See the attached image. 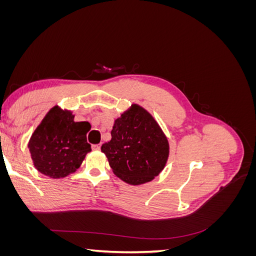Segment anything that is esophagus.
Here are the masks:
<instances>
[{
  "instance_id": "esophagus-1",
  "label": "esophagus",
  "mask_w": 256,
  "mask_h": 256,
  "mask_svg": "<svg viewBox=\"0 0 256 256\" xmlns=\"http://www.w3.org/2000/svg\"><path fill=\"white\" fill-rule=\"evenodd\" d=\"M92 147V150H100V144H94Z\"/></svg>"
}]
</instances>
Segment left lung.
Here are the masks:
<instances>
[{"label": "left lung", "instance_id": "obj_1", "mask_svg": "<svg viewBox=\"0 0 256 256\" xmlns=\"http://www.w3.org/2000/svg\"><path fill=\"white\" fill-rule=\"evenodd\" d=\"M111 140L102 144L114 174L130 184L154 180L168 156L166 136L152 116L134 104L114 122Z\"/></svg>", "mask_w": 256, "mask_h": 256}]
</instances>
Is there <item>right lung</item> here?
I'll return each mask as SVG.
<instances>
[{
    "label": "right lung",
    "mask_w": 256,
    "mask_h": 256,
    "mask_svg": "<svg viewBox=\"0 0 256 256\" xmlns=\"http://www.w3.org/2000/svg\"><path fill=\"white\" fill-rule=\"evenodd\" d=\"M88 122H74L70 112L54 106L30 138L28 148L35 168L52 178L65 177L79 168L88 152Z\"/></svg>",
    "instance_id": "add662e5"
}]
</instances>
